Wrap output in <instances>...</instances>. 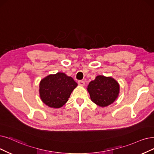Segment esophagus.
<instances>
[{"mask_svg":"<svg viewBox=\"0 0 154 154\" xmlns=\"http://www.w3.org/2000/svg\"><path fill=\"white\" fill-rule=\"evenodd\" d=\"M78 85H79L82 86V87H83V86H84V85H85V82H84V81H83V80H79V81H78Z\"/></svg>","mask_w":154,"mask_h":154,"instance_id":"esophagus-1","label":"esophagus"}]
</instances>
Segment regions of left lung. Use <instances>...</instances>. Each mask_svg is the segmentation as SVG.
<instances>
[{
    "mask_svg": "<svg viewBox=\"0 0 154 154\" xmlns=\"http://www.w3.org/2000/svg\"><path fill=\"white\" fill-rule=\"evenodd\" d=\"M91 100L100 107H106L114 102L119 92V85L111 77L97 76L90 82L88 88Z\"/></svg>",
    "mask_w": 154,
    "mask_h": 154,
    "instance_id": "left-lung-1",
    "label": "left lung"
}]
</instances>
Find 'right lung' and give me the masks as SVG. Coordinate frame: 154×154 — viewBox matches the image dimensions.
I'll return each mask as SVG.
<instances>
[{
  "mask_svg": "<svg viewBox=\"0 0 154 154\" xmlns=\"http://www.w3.org/2000/svg\"><path fill=\"white\" fill-rule=\"evenodd\" d=\"M77 85L72 78L64 73L48 75L40 82V98L48 107H61L68 100L71 92Z\"/></svg>",
  "mask_w": 154,
  "mask_h": 154,
  "instance_id": "add662e5",
  "label": "right lung"
}]
</instances>
